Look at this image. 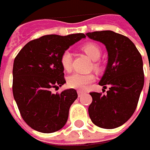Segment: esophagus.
Wrapping results in <instances>:
<instances>
[{
    "label": "esophagus",
    "mask_w": 150,
    "mask_h": 150,
    "mask_svg": "<svg viewBox=\"0 0 150 150\" xmlns=\"http://www.w3.org/2000/svg\"><path fill=\"white\" fill-rule=\"evenodd\" d=\"M83 91H78V97H81V96L83 95Z\"/></svg>",
    "instance_id": "1"
}]
</instances>
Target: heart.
<instances>
[{"label": "heart", "instance_id": "heart-1", "mask_svg": "<svg viewBox=\"0 0 150 150\" xmlns=\"http://www.w3.org/2000/svg\"><path fill=\"white\" fill-rule=\"evenodd\" d=\"M83 50L84 52L92 60L97 61L101 56L100 47L95 43L88 42L84 44L83 46ZM61 65L62 68L69 72L72 68V52L69 50H66L60 58ZM94 67H98L97 63H94ZM94 81V76L93 74H82V73H73L72 75L68 76L67 78V86L71 88L78 90H83L86 88V87L91 83Z\"/></svg>", "mask_w": 150, "mask_h": 150}]
</instances>
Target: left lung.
Returning a JSON list of instances; mask_svg holds the SVG:
<instances>
[{"mask_svg": "<svg viewBox=\"0 0 150 150\" xmlns=\"http://www.w3.org/2000/svg\"><path fill=\"white\" fill-rule=\"evenodd\" d=\"M90 39L100 42L108 52V63L98 84L106 89L105 95L90 93L93 102L88 114L93 124L107 129L126 123L136 109L144 88L143 60L133 42L112 31L88 32Z\"/></svg>", "mask_w": 150, "mask_h": 150, "instance_id": "obj_1", "label": "left lung"}]
</instances>
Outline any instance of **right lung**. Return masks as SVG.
Listing matches in <instances>:
<instances>
[{
  "label": "right lung",
  "mask_w": 150,
  "mask_h": 150,
  "mask_svg": "<svg viewBox=\"0 0 150 150\" xmlns=\"http://www.w3.org/2000/svg\"><path fill=\"white\" fill-rule=\"evenodd\" d=\"M85 38L83 33L46 35L29 42L16 57L13 96L21 117L33 129L49 134L66 124L69 108L78 98L77 91L70 88L54 94L51 88L66 83L62 54Z\"/></svg>",
  "instance_id": "1"
}]
</instances>
